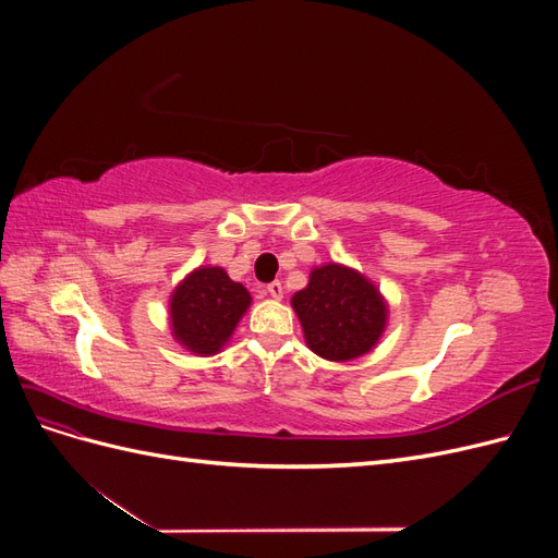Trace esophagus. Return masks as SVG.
Wrapping results in <instances>:
<instances>
[{
	"instance_id": "1",
	"label": "esophagus",
	"mask_w": 558,
	"mask_h": 558,
	"mask_svg": "<svg viewBox=\"0 0 558 558\" xmlns=\"http://www.w3.org/2000/svg\"><path fill=\"white\" fill-rule=\"evenodd\" d=\"M265 293H267L269 298H275V300H281V298H283V286H281V281H272V283H267V289H265Z\"/></svg>"
}]
</instances>
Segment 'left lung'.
I'll return each mask as SVG.
<instances>
[{
  "label": "left lung",
  "mask_w": 558,
  "mask_h": 558,
  "mask_svg": "<svg viewBox=\"0 0 558 558\" xmlns=\"http://www.w3.org/2000/svg\"><path fill=\"white\" fill-rule=\"evenodd\" d=\"M307 347L332 363L356 361L373 351L388 326V302L359 269L342 263L316 265L291 298Z\"/></svg>",
  "instance_id": "obj_1"
}]
</instances>
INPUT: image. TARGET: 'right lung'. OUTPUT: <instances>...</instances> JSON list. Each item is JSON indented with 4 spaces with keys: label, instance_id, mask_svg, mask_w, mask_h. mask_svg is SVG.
Returning <instances> with one entry per match:
<instances>
[{
    "label": "right lung",
    "instance_id": "1",
    "mask_svg": "<svg viewBox=\"0 0 558 558\" xmlns=\"http://www.w3.org/2000/svg\"><path fill=\"white\" fill-rule=\"evenodd\" d=\"M251 307V293L232 281L223 267L199 265L170 295V330L174 342L193 356H216L232 340Z\"/></svg>",
    "mask_w": 558,
    "mask_h": 558
}]
</instances>
